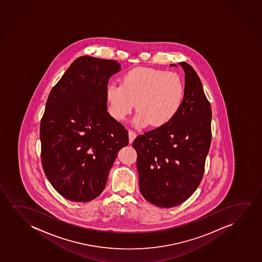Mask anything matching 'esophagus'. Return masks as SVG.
Listing matches in <instances>:
<instances>
[{
	"label": "esophagus",
	"instance_id": "1",
	"mask_svg": "<svg viewBox=\"0 0 262 262\" xmlns=\"http://www.w3.org/2000/svg\"><path fill=\"white\" fill-rule=\"evenodd\" d=\"M136 137V133L134 132L133 130H128V138H129V143H132L133 141L135 140Z\"/></svg>",
	"mask_w": 262,
	"mask_h": 262
}]
</instances>
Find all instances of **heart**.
Listing matches in <instances>:
<instances>
[{"mask_svg": "<svg viewBox=\"0 0 262 262\" xmlns=\"http://www.w3.org/2000/svg\"><path fill=\"white\" fill-rule=\"evenodd\" d=\"M185 82L177 73L150 68H136L123 77L122 84L112 83L107 89L112 115L123 120L136 102V126L160 127L170 122L181 108Z\"/></svg>", "mask_w": 262, "mask_h": 262, "instance_id": "heart-1", "label": "heart"}]
</instances>
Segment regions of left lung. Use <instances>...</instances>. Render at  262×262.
Instances as JSON below:
<instances>
[{"label": "left lung", "mask_w": 262, "mask_h": 262, "mask_svg": "<svg viewBox=\"0 0 262 262\" xmlns=\"http://www.w3.org/2000/svg\"><path fill=\"white\" fill-rule=\"evenodd\" d=\"M179 64L185 73L180 111L167 125L140 135L132 143L141 193L161 208L179 205L195 192L211 143L212 112L201 79L188 63Z\"/></svg>", "instance_id": "obj_1"}]
</instances>
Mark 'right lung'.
<instances>
[{
    "label": "right lung",
    "mask_w": 262,
    "mask_h": 262,
    "mask_svg": "<svg viewBox=\"0 0 262 262\" xmlns=\"http://www.w3.org/2000/svg\"><path fill=\"white\" fill-rule=\"evenodd\" d=\"M113 59L81 56L46 101L40 124L42 168L53 188L72 202L101 194L128 132L107 112V85L120 70Z\"/></svg>",
    "instance_id": "obj_1"
}]
</instances>
